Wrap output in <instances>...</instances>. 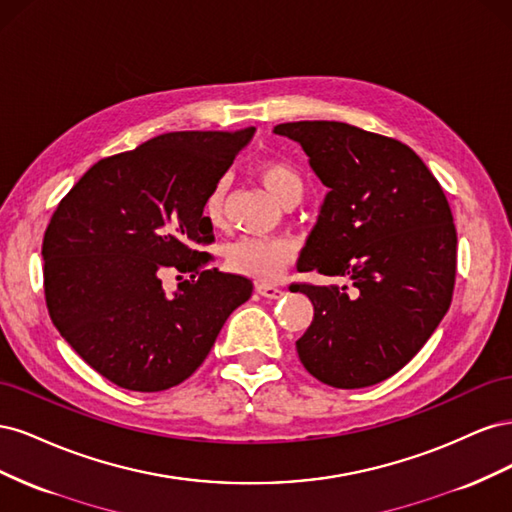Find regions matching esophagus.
I'll list each match as a JSON object with an SVG mask.
<instances>
[{"label":"esophagus","mask_w":512,"mask_h":512,"mask_svg":"<svg viewBox=\"0 0 512 512\" xmlns=\"http://www.w3.org/2000/svg\"><path fill=\"white\" fill-rule=\"evenodd\" d=\"M256 292L260 294V297H265V299H280L282 294H284L282 288L271 286V284H258V286H256Z\"/></svg>","instance_id":"obj_1"}]
</instances>
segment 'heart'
Segmentation results:
<instances>
[{
	"label": "heart",
	"instance_id": "heart-1",
	"mask_svg": "<svg viewBox=\"0 0 512 512\" xmlns=\"http://www.w3.org/2000/svg\"><path fill=\"white\" fill-rule=\"evenodd\" d=\"M256 177L265 185V190L277 200V203H284L288 198H299L303 196V177L297 168L292 164L269 158L256 164ZM226 179H220L213 183L205 198L203 213L211 226H220L224 218V200H226ZM294 258V245L286 239H252L243 237L226 245L224 260L230 271L239 275L252 277L256 282H275L277 277L284 273V269L290 265Z\"/></svg>",
	"mask_w": 512,
	"mask_h": 512
}]
</instances>
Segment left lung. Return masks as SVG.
Returning a JSON list of instances; mask_svg holds the SVG:
<instances>
[{"instance_id": "1", "label": "left lung", "mask_w": 512, "mask_h": 512, "mask_svg": "<svg viewBox=\"0 0 512 512\" xmlns=\"http://www.w3.org/2000/svg\"><path fill=\"white\" fill-rule=\"evenodd\" d=\"M327 185L299 271L350 286L297 284L314 320L297 342L303 367L335 389H363L404 367L451 307L457 232L438 179L395 138L342 121L280 123Z\"/></svg>"}]
</instances>
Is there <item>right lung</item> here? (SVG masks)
<instances>
[{
	"label": "right lung",
	"instance_id": "obj_1",
	"mask_svg": "<svg viewBox=\"0 0 512 512\" xmlns=\"http://www.w3.org/2000/svg\"><path fill=\"white\" fill-rule=\"evenodd\" d=\"M254 128L168 132L91 166L42 241L44 297L61 337L100 376L158 393L203 365L247 277L209 269L205 198ZM168 270L190 274L173 295Z\"/></svg>",
	"mask_w": 512,
	"mask_h": 512
}]
</instances>
